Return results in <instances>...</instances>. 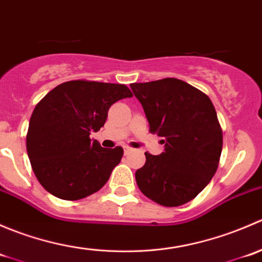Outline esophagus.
Segmentation results:
<instances>
[{
    "instance_id": "esophagus-1",
    "label": "esophagus",
    "mask_w": 262,
    "mask_h": 262,
    "mask_svg": "<svg viewBox=\"0 0 262 262\" xmlns=\"http://www.w3.org/2000/svg\"><path fill=\"white\" fill-rule=\"evenodd\" d=\"M134 150V148H132V147H129V146H125L124 147V153H125V155H129V153H132Z\"/></svg>"
}]
</instances>
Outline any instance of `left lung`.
<instances>
[{
    "instance_id": "1",
    "label": "left lung",
    "mask_w": 262,
    "mask_h": 262,
    "mask_svg": "<svg viewBox=\"0 0 262 262\" xmlns=\"http://www.w3.org/2000/svg\"><path fill=\"white\" fill-rule=\"evenodd\" d=\"M143 106L149 132L162 137L165 152H146L136 172L141 191L163 207H180L194 199L215 173L223 133L209 97L178 80L132 83Z\"/></svg>"
}]
</instances>
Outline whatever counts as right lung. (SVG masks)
Masks as SVG:
<instances>
[{"mask_svg":"<svg viewBox=\"0 0 262 262\" xmlns=\"http://www.w3.org/2000/svg\"><path fill=\"white\" fill-rule=\"evenodd\" d=\"M132 96L125 84L73 80L58 84L36 104L26 150L47 191L63 200H80L106 184L124 150L102 148L90 134L104 126L114 102Z\"/></svg>","mask_w":262,"mask_h":262,"instance_id":"1","label":"right lung"}]
</instances>
